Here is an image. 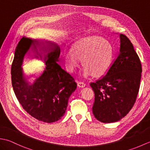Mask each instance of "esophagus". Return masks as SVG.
<instances>
[{
	"label": "esophagus",
	"instance_id": "1",
	"mask_svg": "<svg viewBox=\"0 0 150 150\" xmlns=\"http://www.w3.org/2000/svg\"><path fill=\"white\" fill-rule=\"evenodd\" d=\"M77 82V85H78L79 87H80V88H84V87L86 86V83H85L84 82L78 81Z\"/></svg>",
	"mask_w": 150,
	"mask_h": 150
}]
</instances>
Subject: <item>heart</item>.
I'll return each mask as SVG.
<instances>
[{
    "mask_svg": "<svg viewBox=\"0 0 150 150\" xmlns=\"http://www.w3.org/2000/svg\"><path fill=\"white\" fill-rule=\"evenodd\" d=\"M63 59L70 71H74L82 60L84 77L104 75L113 59V48L109 41L99 36H91L76 41L72 48H66Z\"/></svg>",
    "mask_w": 150,
    "mask_h": 150,
    "instance_id": "b5f03b06",
    "label": "heart"
}]
</instances>
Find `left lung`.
<instances>
[{"instance_id": "8db88e82", "label": "left lung", "mask_w": 150, "mask_h": 150, "mask_svg": "<svg viewBox=\"0 0 150 150\" xmlns=\"http://www.w3.org/2000/svg\"><path fill=\"white\" fill-rule=\"evenodd\" d=\"M120 49L104 76L90 86L95 93L92 111L104 123L115 122L125 117L134 105L140 87L142 66L132 43L119 35Z\"/></svg>"}]
</instances>
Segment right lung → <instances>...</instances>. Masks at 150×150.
<instances>
[{"label": "right lung", "mask_w": 150, "mask_h": 150, "mask_svg": "<svg viewBox=\"0 0 150 150\" xmlns=\"http://www.w3.org/2000/svg\"><path fill=\"white\" fill-rule=\"evenodd\" d=\"M30 50L35 58L42 59L43 54L46 64L42 74L32 84L27 81L21 68L24 56ZM60 53V47L55 42L23 37L16 47L11 65L12 86L18 102L30 115L44 122L61 119L70 95L77 88L73 77L57 62Z\"/></svg>", "instance_id": "right-lung-1"}]
</instances>
